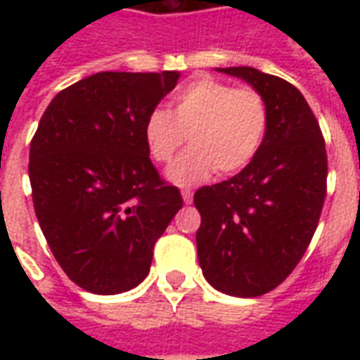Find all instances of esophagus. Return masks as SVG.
I'll use <instances>...</instances> for the list:
<instances>
[{"label": "esophagus", "mask_w": 360, "mask_h": 360, "mask_svg": "<svg viewBox=\"0 0 360 360\" xmlns=\"http://www.w3.org/2000/svg\"><path fill=\"white\" fill-rule=\"evenodd\" d=\"M181 196H183L185 204L193 202V191H191V188H183V191H181Z\"/></svg>", "instance_id": "obj_1"}]
</instances>
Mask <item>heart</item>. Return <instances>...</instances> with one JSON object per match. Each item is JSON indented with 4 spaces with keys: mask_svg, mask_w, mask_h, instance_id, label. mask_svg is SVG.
Returning a JSON list of instances; mask_svg holds the SVG:
<instances>
[{
    "mask_svg": "<svg viewBox=\"0 0 360 360\" xmlns=\"http://www.w3.org/2000/svg\"><path fill=\"white\" fill-rule=\"evenodd\" d=\"M268 105L255 89H235L214 77H198L173 92L169 111L156 108L142 123L150 158L167 164L185 142L191 148L167 169V179L191 187L219 169L235 173L257 158L268 133Z\"/></svg>",
    "mask_w": 360,
    "mask_h": 360,
    "instance_id": "obj_1",
    "label": "heart"
}]
</instances>
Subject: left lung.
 Here are the masks:
<instances>
[{
  "mask_svg": "<svg viewBox=\"0 0 360 360\" xmlns=\"http://www.w3.org/2000/svg\"><path fill=\"white\" fill-rule=\"evenodd\" d=\"M252 84L268 105V133L257 158L231 179L195 193L204 278L233 297H260L301 262L326 198V142L304 96L291 82L252 69L226 67Z\"/></svg>",
  "mask_w": 360,
  "mask_h": 360,
  "instance_id": "1",
  "label": "left lung"
}]
</instances>
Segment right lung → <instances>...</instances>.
<instances>
[{"label": "right lung", "instance_id": "obj_1", "mask_svg": "<svg viewBox=\"0 0 360 360\" xmlns=\"http://www.w3.org/2000/svg\"><path fill=\"white\" fill-rule=\"evenodd\" d=\"M177 79V71L86 77L51 100L32 136L36 218L58 264L90 293L139 285L154 245L183 206L142 136L144 117Z\"/></svg>", "mask_w": 360, "mask_h": 360}]
</instances>
